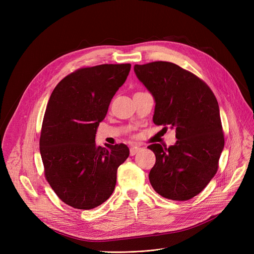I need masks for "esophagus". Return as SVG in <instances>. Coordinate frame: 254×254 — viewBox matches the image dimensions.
Listing matches in <instances>:
<instances>
[{
  "label": "esophagus",
  "mask_w": 254,
  "mask_h": 254,
  "mask_svg": "<svg viewBox=\"0 0 254 254\" xmlns=\"http://www.w3.org/2000/svg\"><path fill=\"white\" fill-rule=\"evenodd\" d=\"M138 151H139V148H138V147H135V146H131V147L129 148V154H130L131 156L135 155Z\"/></svg>",
  "instance_id": "obj_1"
}]
</instances>
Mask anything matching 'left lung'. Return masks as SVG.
Masks as SVG:
<instances>
[{"instance_id": "8db88e82", "label": "left lung", "mask_w": 254, "mask_h": 254, "mask_svg": "<svg viewBox=\"0 0 254 254\" xmlns=\"http://www.w3.org/2000/svg\"><path fill=\"white\" fill-rule=\"evenodd\" d=\"M134 71L154 99L153 123L176 130L169 148L148 146L156 157L149 181L162 196L188 201L218 169L224 138L217 100L201 79L173 63L135 64Z\"/></svg>"}]
</instances>
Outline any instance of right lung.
<instances>
[{
    "mask_svg": "<svg viewBox=\"0 0 254 254\" xmlns=\"http://www.w3.org/2000/svg\"><path fill=\"white\" fill-rule=\"evenodd\" d=\"M130 64L80 69L53 89L43 119L40 153L51 189L64 203L93 209L110 197L118 167L129 155L125 144L96 145L100 123L128 76Z\"/></svg>",
    "mask_w": 254,
    "mask_h": 254,
    "instance_id": "1",
    "label": "right lung"
}]
</instances>
